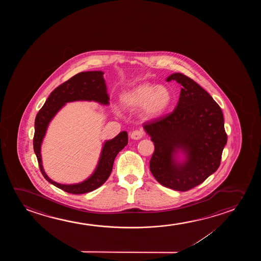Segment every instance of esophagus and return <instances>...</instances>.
Here are the masks:
<instances>
[{"mask_svg": "<svg viewBox=\"0 0 261 261\" xmlns=\"http://www.w3.org/2000/svg\"><path fill=\"white\" fill-rule=\"evenodd\" d=\"M131 138L134 140H139L142 138L143 136V131L142 129H140V130H135V131H133L131 133Z\"/></svg>", "mask_w": 261, "mask_h": 261, "instance_id": "1", "label": "esophagus"}]
</instances>
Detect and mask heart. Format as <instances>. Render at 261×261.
I'll return each instance as SVG.
<instances>
[{
	"mask_svg": "<svg viewBox=\"0 0 261 261\" xmlns=\"http://www.w3.org/2000/svg\"><path fill=\"white\" fill-rule=\"evenodd\" d=\"M172 101L171 92L165 86L142 83L125 90L120 102L126 109L141 107V114L146 119L155 118L168 110Z\"/></svg>",
	"mask_w": 261,
	"mask_h": 261,
	"instance_id": "1",
	"label": "heart"
}]
</instances>
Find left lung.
I'll return each mask as SVG.
<instances>
[{
    "instance_id": "left-lung-1",
    "label": "left lung",
    "mask_w": 261,
    "mask_h": 261,
    "mask_svg": "<svg viewBox=\"0 0 261 261\" xmlns=\"http://www.w3.org/2000/svg\"><path fill=\"white\" fill-rule=\"evenodd\" d=\"M166 80L182 88L173 112L143 124L155 147L150 170L162 186L186 192L217 171L227 136L221 108L210 93L181 73Z\"/></svg>"
}]
</instances>
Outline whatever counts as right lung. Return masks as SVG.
I'll list each match as a JSON object with an SVG mask.
<instances>
[{
	"instance_id": "right-lung-1",
	"label": "right lung",
	"mask_w": 261,
	"mask_h": 261,
	"mask_svg": "<svg viewBox=\"0 0 261 261\" xmlns=\"http://www.w3.org/2000/svg\"><path fill=\"white\" fill-rule=\"evenodd\" d=\"M103 74L102 71H86L72 76L71 79L61 84L51 92L45 103L36 115L33 145L40 170L48 182L67 193L82 194L90 193L102 186L111 175L115 158L124 147L126 146L128 142L126 131L119 133L113 139L105 141L94 171L88 178L81 182L71 185L59 184L51 180L43 169L41 155V146L43 138L51 119L66 103L77 100L96 101L102 105H109L110 103Z\"/></svg>"
}]
</instances>
